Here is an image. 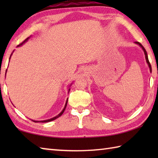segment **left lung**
<instances>
[{
    "label": "left lung",
    "mask_w": 158,
    "mask_h": 158,
    "mask_svg": "<svg viewBox=\"0 0 158 158\" xmlns=\"http://www.w3.org/2000/svg\"><path fill=\"white\" fill-rule=\"evenodd\" d=\"M135 43H137V44H138L139 45V46L142 48L143 49V52H144V53H145V56H146V62H147V63H148V66H149V68H150V70H151V72L152 71V69H151V63H150V62H149V60H148V55H147V52H146V49H145V48H144L143 46H142V44H141V43H139V42H135Z\"/></svg>",
    "instance_id": "left-lung-1"
}]
</instances>
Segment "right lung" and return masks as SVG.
Here are the masks:
<instances>
[{
    "label": "right lung",
    "mask_w": 158,
    "mask_h": 158,
    "mask_svg": "<svg viewBox=\"0 0 158 158\" xmlns=\"http://www.w3.org/2000/svg\"><path fill=\"white\" fill-rule=\"evenodd\" d=\"M29 38V37H27V38H26L24 41L23 42H21V44H19L18 45V47L19 46H21V45H22V44H23L24 43V42H26V41L28 40V39ZM69 90L70 89H69ZM68 100H67V102H66V104H65V107H64V109H63V111L60 112V113L58 115V116H55V117H53V118H51V119H49V120H45V121H33V122H35V123H37V122H41V123H47V122H50V121H53V120H55V119H56L57 118H58L59 116H60L61 115H62L63 114V112H64V111H65V108H66V106H67V103H68Z\"/></svg>",
    "instance_id": "1"
}]
</instances>
